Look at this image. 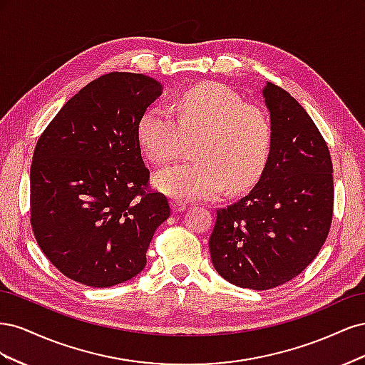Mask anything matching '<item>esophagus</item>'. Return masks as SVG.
<instances>
[{
  "label": "esophagus",
  "instance_id": "34e87169",
  "mask_svg": "<svg viewBox=\"0 0 365 365\" xmlns=\"http://www.w3.org/2000/svg\"><path fill=\"white\" fill-rule=\"evenodd\" d=\"M187 208V204L182 202V201H178V200H173L172 201V210L175 213H181L184 212V210Z\"/></svg>",
  "mask_w": 365,
  "mask_h": 365
}]
</instances>
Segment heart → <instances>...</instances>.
<instances>
[{"instance_id":"heart-1","label":"heart","mask_w":365,"mask_h":365,"mask_svg":"<svg viewBox=\"0 0 365 365\" xmlns=\"http://www.w3.org/2000/svg\"><path fill=\"white\" fill-rule=\"evenodd\" d=\"M138 145L153 164H168L180 155L185 141H196V163L161 170L158 189L178 201L212 200L224 189L244 192L259 180L272 145L269 115L257 105L217 82L196 85L176 102V117L153 106L137 126Z\"/></svg>"}]
</instances>
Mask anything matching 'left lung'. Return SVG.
<instances>
[{
  "label": "left lung",
  "mask_w": 365,
  "mask_h": 365,
  "mask_svg": "<svg viewBox=\"0 0 365 365\" xmlns=\"http://www.w3.org/2000/svg\"><path fill=\"white\" fill-rule=\"evenodd\" d=\"M272 145L254 189L219 208L208 239L215 269L264 291L297 277L327 239L334 215L332 160L304 108L283 88H263Z\"/></svg>",
  "instance_id": "8db88e82"
}]
</instances>
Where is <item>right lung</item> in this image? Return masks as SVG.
Returning a JSON list of instances; mask_svg holds the SVG:
<instances>
[{
  "mask_svg": "<svg viewBox=\"0 0 365 365\" xmlns=\"http://www.w3.org/2000/svg\"><path fill=\"white\" fill-rule=\"evenodd\" d=\"M155 79L109 73L83 86L39 137L30 169V224L68 279L108 288L146 267L155 230L170 216L149 189L137 126L161 96Z\"/></svg>",
  "mask_w": 365,
  "mask_h": 365,
  "instance_id": "right-lung-1",
  "label": "right lung"
}]
</instances>
